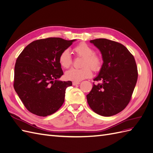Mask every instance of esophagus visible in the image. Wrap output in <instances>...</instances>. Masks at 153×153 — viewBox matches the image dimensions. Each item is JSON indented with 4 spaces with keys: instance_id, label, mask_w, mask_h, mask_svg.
Here are the masks:
<instances>
[{
    "instance_id": "34e87169",
    "label": "esophagus",
    "mask_w": 153,
    "mask_h": 153,
    "mask_svg": "<svg viewBox=\"0 0 153 153\" xmlns=\"http://www.w3.org/2000/svg\"><path fill=\"white\" fill-rule=\"evenodd\" d=\"M79 84H80L79 82H73V85H79Z\"/></svg>"
}]
</instances>
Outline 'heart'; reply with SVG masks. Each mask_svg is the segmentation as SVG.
<instances>
[{
  "label": "heart",
  "mask_w": 153,
  "mask_h": 153,
  "mask_svg": "<svg viewBox=\"0 0 153 153\" xmlns=\"http://www.w3.org/2000/svg\"><path fill=\"white\" fill-rule=\"evenodd\" d=\"M74 52L78 56L83 57L81 62L82 68H71L65 73L66 79L73 82H80L92 75V70L98 71L101 66V59L98 55L94 53V50L85 43H82L74 48ZM59 63L64 68H68L72 64V59L68 50H64L59 58ZM90 67L89 68V67Z\"/></svg>",
  "instance_id": "obj_1"
}]
</instances>
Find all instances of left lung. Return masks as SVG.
Listing matches in <instances>:
<instances>
[{
  "label": "left lung",
  "instance_id": "obj_1",
  "mask_svg": "<svg viewBox=\"0 0 153 153\" xmlns=\"http://www.w3.org/2000/svg\"><path fill=\"white\" fill-rule=\"evenodd\" d=\"M90 42L102 55L103 63L94 84L87 95V103L94 112L105 117L112 116L123 110L131 100L138 78L135 60L121 43L107 39Z\"/></svg>",
  "mask_w": 153,
  "mask_h": 153
}]
</instances>
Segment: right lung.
<instances>
[{
  "label": "right lung",
  "mask_w": 153,
  "mask_h": 153,
  "mask_svg": "<svg viewBox=\"0 0 153 153\" xmlns=\"http://www.w3.org/2000/svg\"><path fill=\"white\" fill-rule=\"evenodd\" d=\"M76 39H41L30 43L18 57L15 66L14 88L30 112L45 117L62 105L71 81L62 82L59 58Z\"/></svg>",
  "instance_id": "right-lung-1"
}]
</instances>
